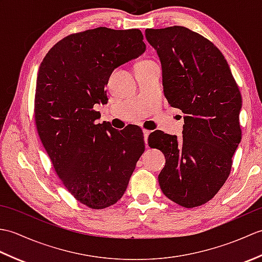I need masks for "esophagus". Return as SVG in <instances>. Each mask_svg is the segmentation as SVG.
Listing matches in <instances>:
<instances>
[{
    "label": "esophagus",
    "instance_id": "34e87169",
    "mask_svg": "<svg viewBox=\"0 0 262 262\" xmlns=\"http://www.w3.org/2000/svg\"><path fill=\"white\" fill-rule=\"evenodd\" d=\"M143 133H144V140H145V143H147V138H148V135L151 132L147 129H143Z\"/></svg>",
    "mask_w": 262,
    "mask_h": 262
}]
</instances>
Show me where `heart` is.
<instances>
[{
	"instance_id": "b5f03b06",
	"label": "heart",
	"mask_w": 262,
	"mask_h": 262,
	"mask_svg": "<svg viewBox=\"0 0 262 262\" xmlns=\"http://www.w3.org/2000/svg\"><path fill=\"white\" fill-rule=\"evenodd\" d=\"M149 63H151V62H148V60H143V62H141L140 64H149ZM140 64H138V65H140Z\"/></svg>"
}]
</instances>
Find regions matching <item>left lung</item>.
<instances>
[{
    "mask_svg": "<svg viewBox=\"0 0 262 262\" xmlns=\"http://www.w3.org/2000/svg\"><path fill=\"white\" fill-rule=\"evenodd\" d=\"M145 36L162 64L166 100L185 114L181 140L161 130L148 137L165 157L161 190L182 207H197L230 176L242 136L241 92L224 55L207 38L181 26L146 29Z\"/></svg>",
    "mask_w": 262,
    "mask_h": 262,
    "instance_id": "left-lung-1",
    "label": "left lung"
}]
</instances>
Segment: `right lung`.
Segmentation results:
<instances>
[{"instance_id": "1", "label": "right lung", "mask_w": 262, "mask_h": 262, "mask_svg": "<svg viewBox=\"0 0 262 262\" xmlns=\"http://www.w3.org/2000/svg\"><path fill=\"white\" fill-rule=\"evenodd\" d=\"M140 29L99 27L54 45L39 66L35 94L38 135L54 170L76 200L92 209L115 205L145 151L141 128L97 124V103L113 71L145 52Z\"/></svg>"}]
</instances>
